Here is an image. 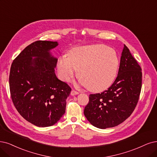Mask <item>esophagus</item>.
<instances>
[{
    "label": "esophagus",
    "instance_id": "1",
    "mask_svg": "<svg viewBox=\"0 0 157 157\" xmlns=\"http://www.w3.org/2000/svg\"><path fill=\"white\" fill-rule=\"evenodd\" d=\"M71 95L72 96H74V95H77V94H79V92H78V91H75V90H72V91H71Z\"/></svg>",
    "mask_w": 157,
    "mask_h": 157
}]
</instances>
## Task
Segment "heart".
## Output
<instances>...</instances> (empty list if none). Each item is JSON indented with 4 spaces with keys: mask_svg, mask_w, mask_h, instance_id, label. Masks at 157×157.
<instances>
[{
    "mask_svg": "<svg viewBox=\"0 0 157 157\" xmlns=\"http://www.w3.org/2000/svg\"><path fill=\"white\" fill-rule=\"evenodd\" d=\"M120 66L117 52L103 44L74 47L68 56H61L57 63L59 78L70 82L77 74L89 90L101 92L111 86L117 78Z\"/></svg>",
    "mask_w": 157,
    "mask_h": 157,
    "instance_id": "obj_1",
    "label": "heart"
}]
</instances>
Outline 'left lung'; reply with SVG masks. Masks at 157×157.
Returning <instances> with one entry per match:
<instances>
[{
	"label": "left lung",
	"instance_id": "left-lung-1",
	"mask_svg": "<svg viewBox=\"0 0 157 157\" xmlns=\"http://www.w3.org/2000/svg\"><path fill=\"white\" fill-rule=\"evenodd\" d=\"M142 69L124 44L117 78L101 93L89 95L84 114L99 129L113 127L122 123L134 111L142 88Z\"/></svg>",
	"mask_w": 157,
	"mask_h": 157
}]
</instances>
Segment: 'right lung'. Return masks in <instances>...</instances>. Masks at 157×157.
<instances>
[{
  "label": "right lung",
  "mask_w": 157,
  "mask_h": 157,
  "mask_svg": "<svg viewBox=\"0 0 157 157\" xmlns=\"http://www.w3.org/2000/svg\"><path fill=\"white\" fill-rule=\"evenodd\" d=\"M57 45V41L37 40L21 52L10 68L13 105L26 120L38 127L53 125L61 119L71 92L55 74L57 59L50 50Z\"/></svg>",
  "instance_id": "right-lung-1"
}]
</instances>
